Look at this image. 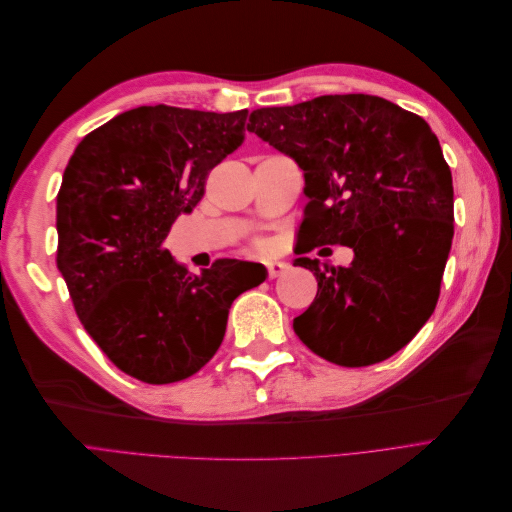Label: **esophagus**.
I'll return each mask as SVG.
<instances>
[{"label": "esophagus", "mask_w": 512, "mask_h": 512, "mask_svg": "<svg viewBox=\"0 0 512 512\" xmlns=\"http://www.w3.org/2000/svg\"><path fill=\"white\" fill-rule=\"evenodd\" d=\"M267 269H269V277H277V275H282L288 269V262H284V260H269L267 262Z\"/></svg>", "instance_id": "34e87169"}]
</instances>
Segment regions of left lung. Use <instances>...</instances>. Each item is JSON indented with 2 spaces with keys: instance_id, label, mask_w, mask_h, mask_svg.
<instances>
[{
  "instance_id": "left-lung-1",
  "label": "left lung",
  "mask_w": 512,
  "mask_h": 512,
  "mask_svg": "<svg viewBox=\"0 0 512 512\" xmlns=\"http://www.w3.org/2000/svg\"><path fill=\"white\" fill-rule=\"evenodd\" d=\"M247 130L303 170L309 203L294 254L354 252L348 267L294 258L318 280L294 333L335 365L389 359L436 309L453 243V177L438 136L425 119L365 94L256 108Z\"/></svg>"
}]
</instances>
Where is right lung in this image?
Returning <instances> with one entry per match:
<instances>
[{"instance_id":"obj_1","label":"right lung","mask_w":512,"mask_h":512,"mask_svg":"<svg viewBox=\"0 0 512 512\" xmlns=\"http://www.w3.org/2000/svg\"><path fill=\"white\" fill-rule=\"evenodd\" d=\"M247 111L138 106L89 132L57 194V269L85 331L128 376L170 384L218 352L228 309L265 273L215 260L190 273L164 239L245 136Z\"/></svg>"}]
</instances>
